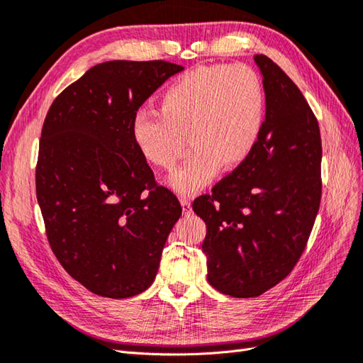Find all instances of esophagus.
<instances>
[{
  "label": "esophagus",
  "instance_id": "1",
  "mask_svg": "<svg viewBox=\"0 0 363 363\" xmlns=\"http://www.w3.org/2000/svg\"><path fill=\"white\" fill-rule=\"evenodd\" d=\"M180 203H182V206H183V213H184V214H189V213H191V199L183 197V199L180 200Z\"/></svg>",
  "mask_w": 363,
  "mask_h": 363
}]
</instances>
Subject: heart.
Segmentation results:
<instances>
[{
  "instance_id": "1",
  "label": "heart",
  "mask_w": 363,
  "mask_h": 363,
  "mask_svg": "<svg viewBox=\"0 0 363 363\" xmlns=\"http://www.w3.org/2000/svg\"><path fill=\"white\" fill-rule=\"evenodd\" d=\"M160 113L138 110L130 136L144 161L172 169L186 135L192 154L169 179L180 196H192L223 166H242L264 127L265 96L259 76L245 65L199 67L177 77L158 99Z\"/></svg>"
}]
</instances>
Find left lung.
Masks as SVG:
<instances>
[{"mask_svg": "<svg viewBox=\"0 0 363 363\" xmlns=\"http://www.w3.org/2000/svg\"><path fill=\"white\" fill-rule=\"evenodd\" d=\"M255 62L265 93L259 140L242 166L192 203L206 223L208 283L235 298L261 295L292 272L321 199L317 118L275 62L262 54Z\"/></svg>", "mask_w": 363, "mask_h": 363, "instance_id": "left-lung-1", "label": "left lung"}]
</instances>
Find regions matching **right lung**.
<instances>
[{
  "mask_svg": "<svg viewBox=\"0 0 363 363\" xmlns=\"http://www.w3.org/2000/svg\"><path fill=\"white\" fill-rule=\"evenodd\" d=\"M182 69L164 60L104 62L48 110L35 169L46 236L62 267L96 295L146 291L182 216L130 136L133 115Z\"/></svg>",
  "mask_w": 363,
  "mask_h": 363,
  "instance_id": "add662e5",
  "label": "right lung"
}]
</instances>
